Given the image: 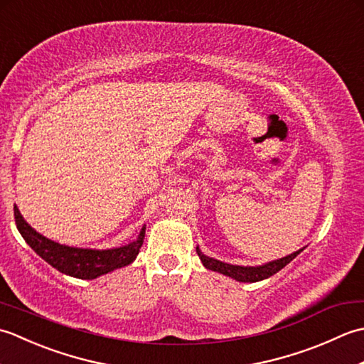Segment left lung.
<instances>
[{
    "label": "left lung",
    "instance_id": "left-lung-1",
    "mask_svg": "<svg viewBox=\"0 0 364 364\" xmlns=\"http://www.w3.org/2000/svg\"><path fill=\"white\" fill-rule=\"evenodd\" d=\"M304 250H305V247L304 249H299L297 252L291 253V255H286V257H283V258L264 262V264H261V266H237V264H228V262H223V261H219V259L211 258V257H206V255L200 250L197 245V255L206 269L214 270V272H219L222 275H227L230 278H233V280L241 282V283H257L261 280H266V278L277 274L278 270H282L286 264H289V262Z\"/></svg>",
    "mask_w": 364,
    "mask_h": 364
}]
</instances>
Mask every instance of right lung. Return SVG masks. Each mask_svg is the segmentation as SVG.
Instances as JSON below:
<instances>
[{
	"label": "right lung",
	"mask_w": 364,
	"mask_h": 364,
	"mask_svg": "<svg viewBox=\"0 0 364 364\" xmlns=\"http://www.w3.org/2000/svg\"><path fill=\"white\" fill-rule=\"evenodd\" d=\"M14 215L20 235L38 257L45 259L54 269H58L59 272L75 278H81V280H94V278L100 275L109 274L115 269L131 264L139 255V250H141L145 237L144 225L139 236L133 242H129L127 245L114 247V249L105 250L81 249V247L59 244L56 241H51L48 237H45L41 233H37V231L23 219V215L20 214L17 206H14Z\"/></svg>",
	"instance_id": "add662e5"
}]
</instances>
